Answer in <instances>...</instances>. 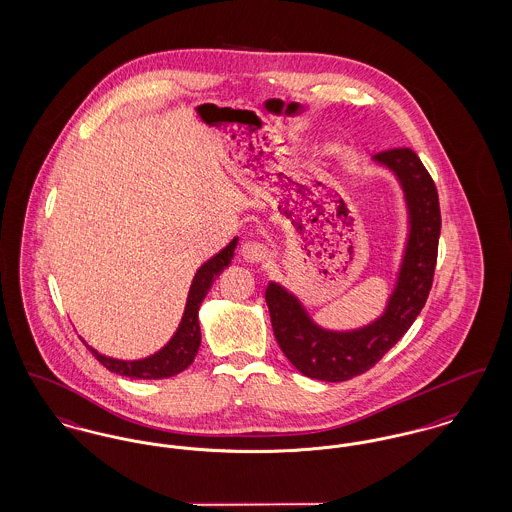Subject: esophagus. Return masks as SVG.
<instances>
[{"instance_id":"34e87169","label":"esophagus","mask_w":512,"mask_h":512,"mask_svg":"<svg viewBox=\"0 0 512 512\" xmlns=\"http://www.w3.org/2000/svg\"><path fill=\"white\" fill-rule=\"evenodd\" d=\"M241 256L248 264H258L266 258V246L258 241H246L241 246Z\"/></svg>"}]
</instances>
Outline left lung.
I'll return each instance as SVG.
<instances>
[{"label": "left lung", "instance_id": "obj_1", "mask_svg": "<svg viewBox=\"0 0 512 512\" xmlns=\"http://www.w3.org/2000/svg\"><path fill=\"white\" fill-rule=\"evenodd\" d=\"M374 162L397 177L408 214L403 262L383 314L358 329L329 331L314 323L302 302L285 287L271 281L266 289L271 327L279 347L300 374L312 379L347 381L374 368L408 331L430 295L441 233L435 183L410 148L379 152Z\"/></svg>", "mask_w": 512, "mask_h": 512}]
</instances>
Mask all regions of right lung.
<instances>
[{
	"label": "right lung",
	"instance_id": "right-lung-1",
	"mask_svg": "<svg viewBox=\"0 0 512 512\" xmlns=\"http://www.w3.org/2000/svg\"><path fill=\"white\" fill-rule=\"evenodd\" d=\"M237 241L239 239H233L223 250H219L214 258H210L194 273L189 296H187L185 314L181 318L177 331L173 333V337L169 339V343L163 349L148 358H142V360H117V358H109V356L100 354L98 350L92 349L84 343L92 352V356L100 364H104L109 372L131 377V379H163V377L177 376L183 370H187L200 349V323H198L200 304L208 295L217 275L231 264L235 248H237Z\"/></svg>",
	"mask_w": 512,
	"mask_h": 512
}]
</instances>
